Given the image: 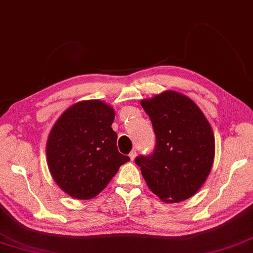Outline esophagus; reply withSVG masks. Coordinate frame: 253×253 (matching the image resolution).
Listing matches in <instances>:
<instances>
[{
	"label": "esophagus",
	"mask_w": 253,
	"mask_h": 253,
	"mask_svg": "<svg viewBox=\"0 0 253 253\" xmlns=\"http://www.w3.org/2000/svg\"><path fill=\"white\" fill-rule=\"evenodd\" d=\"M135 156H136V151H135V150H132V151L129 154V157H130V159H131L132 161H133L134 159H135Z\"/></svg>",
	"instance_id": "esophagus-1"
}]
</instances>
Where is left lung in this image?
<instances>
[{"mask_svg": "<svg viewBox=\"0 0 253 253\" xmlns=\"http://www.w3.org/2000/svg\"><path fill=\"white\" fill-rule=\"evenodd\" d=\"M140 103L151 119L157 142L151 156H140L135 163L160 200H187L200 190L213 165L210 123L190 97L176 91H165Z\"/></svg>", "mask_w": 253, "mask_h": 253, "instance_id": "1", "label": "left lung"}]
</instances>
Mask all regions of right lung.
Here are the masks:
<instances>
[{"instance_id": "obj_1", "label": "right lung", "mask_w": 253, "mask_h": 253, "mask_svg": "<svg viewBox=\"0 0 253 253\" xmlns=\"http://www.w3.org/2000/svg\"><path fill=\"white\" fill-rule=\"evenodd\" d=\"M115 112L101 100L78 102L56 120L46 141V161L62 191L79 200L96 197L130 158L118 151Z\"/></svg>"}]
</instances>
